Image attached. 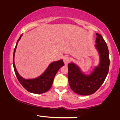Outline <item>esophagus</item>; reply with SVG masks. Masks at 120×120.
Returning <instances> with one entry per match:
<instances>
[{
    "mask_svg": "<svg viewBox=\"0 0 120 120\" xmlns=\"http://www.w3.org/2000/svg\"><path fill=\"white\" fill-rule=\"evenodd\" d=\"M63 61L65 65H67L70 62V58L68 56H65L63 58Z\"/></svg>",
    "mask_w": 120,
    "mask_h": 120,
    "instance_id": "34e87169",
    "label": "esophagus"
}]
</instances>
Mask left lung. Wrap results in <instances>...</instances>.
Masks as SVG:
<instances>
[{
  "label": "left lung",
  "instance_id": "8db88e82",
  "mask_svg": "<svg viewBox=\"0 0 120 120\" xmlns=\"http://www.w3.org/2000/svg\"><path fill=\"white\" fill-rule=\"evenodd\" d=\"M95 47L100 55V63L91 74L85 75L74 63L68 64V79L70 87L76 94L91 95L101 87L108 74L110 58L108 46L103 38L96 33Z\"/></svg>",
  "mask_w": 120,
  "mask_h": 120
}]
</instances>
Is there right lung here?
Wrapping results in <instances>:
<instances>
[{
    "label": "right lung",
    "instance_id": "1",
    "mask_svg": "<svg viewBox=\"0 0 120 120\" xmlns=\"http://www.w3.org/2000/svg\"><path fill=\"white\" fill-rule=\"evenodd\" d=\"M22 35H20L17 41L16 45L14 49L13 55V66L15 73L16 75L18 81L23 87L27 91L30 93L35 94H41L48 91L51 88L52 82L57 72H58L61 67L64 65V63L62 60L56 62H54L49 64L46 70L44 72L43 74L38 77L34 79H23L18 74L17 71L16 70L15 65L14 62L15 53L17 45Z\"/></svg>",
    "mask_w": 120,
    "mask_h": 120
}]
</instances>
